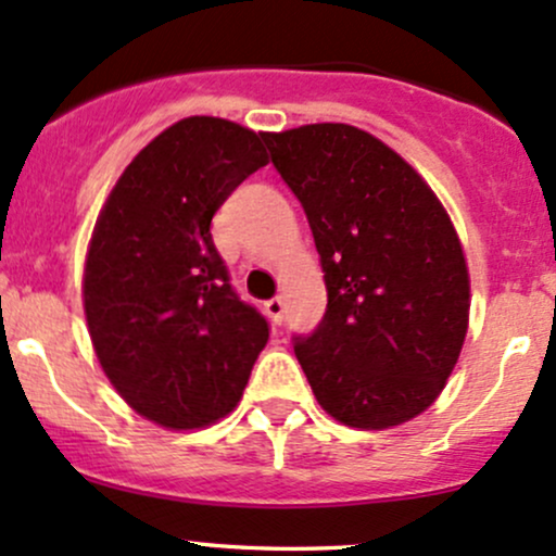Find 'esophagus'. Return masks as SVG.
<instances>
[{
    "instance_id": "1",
    "label": "esophagus",
    "mask_w": 556,
    "mask_h": 556,
    "mask_svg": "<svg viewBox=\"0 0 556 556\" xmlns=\"http://www.w3.org/2000/svg\"><path fill=\"white\" fill-rule=\"evenodd\" d=\"M268 319L274 321V325H282V316H285V301L282 298H271V301L264 303Z\"/></svg>"
}]
</instances>
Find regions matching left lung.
Wrapping results in <instances>:
<instances>
[{"label": "left lung", "mask_w": 556, "mask_h": 556, "mask_svg": "<svg viewBox=\"0 0 556 556\" xmlns=\"http://www.w3.org/2000/svg\"><path fill=\"white\" fill-rule=\"evenodd\" d=\"M306 211L327 311L295 356L321 408L386 430L422 414L459 358L469 277L448 213L399 152L348 124L264 134Z\"/></svg>", "instance_id": "8db88e82"}]
</instances>
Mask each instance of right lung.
I'll return each mask as SVG.
<instances>
[{
	"mask_svg": "<svg viewBox=\"0 0 556 556\" xmlns=\"http://www.w3.org/2000/svg\"><path fill=\"white\" fill-rule=\"evenodd\" d=\"M264 134L211 115L168 126L97 218L84 311L97 358L134 412L170 430L227 417L268 340L211 237L213 213L266 166Z\"/></svg>",
	"mask_w": 556,
	"mask_h": 556,
	"instance_id": "1",
	"label": "right lung"
}]
</instances>
